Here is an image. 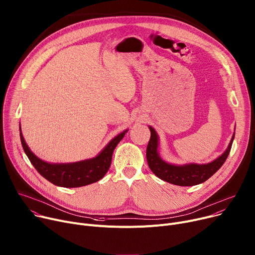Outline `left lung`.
Returning <instances> with one entry per match:
<instances>
[{"label": "left lung", "mask_w": 255, "mask_h": 255, "mask_svg": "<svg viewBox=\"0 0 255 255\" xmlns=\"http://www.w3.org/2000/svg\"><path fill=\"white\" fill-rule=\"evenodd\" d=\"M149 129L151 131V136L146 150L148 165L156 177L177 186H194L208 180L225 163L235 138L234 132L227 150L220 157L209 163H189L184 165H175L167 163L161 159L158 153V134L152 127H149Z\"/></svg>", "instance_id": "8db88e82"}]
</instances>
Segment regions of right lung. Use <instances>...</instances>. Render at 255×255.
Here are the masks:
<instances>
[{"label": "right lung", "instance_id": "add662e5", "mask_svg": "<svg viewBox=\"0 0 255 255\" xmlns=\"http://www.w3.org/2000/svg\"><path fill=\"white\" fill-rule=\"evenodd\" d=\"M19 130H20V140L23 150L34 168L52 184L64 188L83 187L101 180L110 167L115 147L123 140L128 131L126 129L117 134L94 158L73 163H49L40 159L32 153L25 143L20 127Z\"/></svg>", "mask_w": 255, "mask_h": 255}]
</instances>
